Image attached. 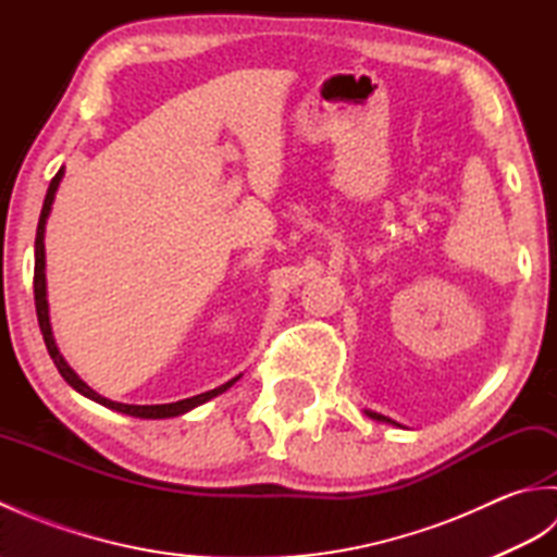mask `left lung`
<instances>
[{"mask_svg": "<svg viewBox=\"0 0 557 557\" xmlns=\"http://www.w3.org/2000/svg\"><path fill=\"white\" fill-rule=\"evenodd\" d=\"M366 417H371L373 421H381V423H393V425H399L397 421H393V419L383 417V413H375V411H369V409H366Z\"/></svg>", "mask_w": 557, "mask_h": 557, "instance_id": "1", "label": "left lung"}]
</instances>
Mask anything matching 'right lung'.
I'll list each match as a JSON object with an SVG mask.
<instances>
[{
    "label": "right lung",
    "mask_w": 557,
    "mask_h": 557,
    "mask_svg": "<svg viewBox=\"0 0 557 557\" xmlns=\"http://www.w3.org/2000/svg\"><path fill=\"white\" fill-rule=\"evenodd\" d=\"M64 176V168L54 174V180L50 182V188H47V196H45V203L40 210V222H38V234H35V272H33V294H35V311H38V323H40V333L42 339L47 345V351H50V357L57 366V371L62 373L64 381L81 393L83 397H88L92 401H98V405L114 409V411H122L128 413V417H136V419H170V417H182V413L191 411L200 405H206L208 399L222 395L224 389H230L236 381H239V375L232 377L224 385L215 387V389H208V393H200L196 397H188V399H180V401H172V405H122V401H112L108 397L98 395L96 389L88 387L86 383L81 381L76 375V371L71 369V366L64 361L62 354H59L57 345H54V337H52V325H50V311H47V285H45V222L50 218V210L54 203V194L59 188V182H62Z\"/></svg>",
    "instance_id": "add662e5"
}]
</instances>
